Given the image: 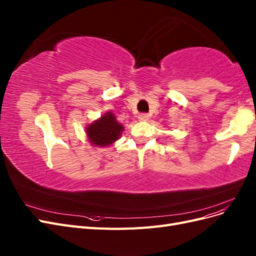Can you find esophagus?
<instances>
[{"label":"esophagus","mask_w":256,"mask_h":256,"mask_svg":"<svg viewBox=\"0 0 256 256\" xmlns=\"http://www.w3.org/2000/svg\"><path fill=\"white\" fill-rule=\"evenodd\" d=\"M148 118H150V116L146 113H141L140 115H138V120H147Z\"/></svg>","instance_id":"34e87169"}]
</instances>
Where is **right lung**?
<instances>
[{
  "label": "right lung",
  "instance_id": "right-lung-1",
  "mask_svg": "<svg viewBox=\"0 0 256 256\" xmlns=\"http://www.w3.org/2000/svg\"><path fill=\"white\" fill-rule=\"evenodd\" d=\"M122 126L116 120L113 113L108 112L88 127V136L95 146H106L114 143L120 136Z\"/></svg>",
  "mask_w": 256,
  "mask_h": 256
}]
</instances>
